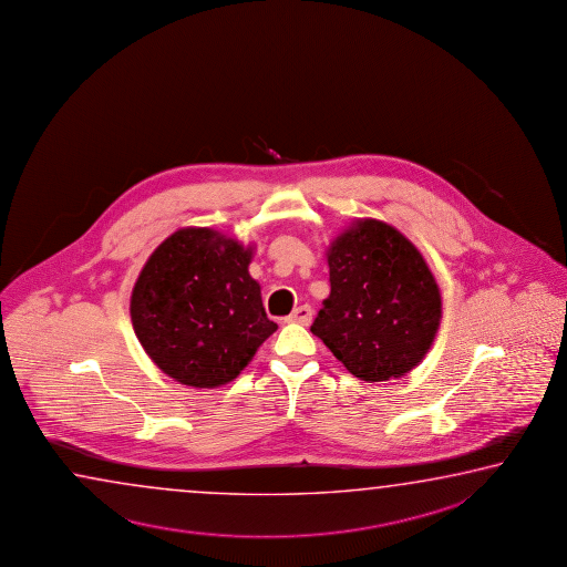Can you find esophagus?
I'll return each instance as SVG.
<instances>
[{
  "instance_id": "obj_1",
  "label": "esophagus",
  "mask_w": 567,
  "mask_h": 567,
  "mask_svg": "<svg viewBox=\"0 0 567 567\" xmlns=\"http://www.w3.org/2000/svg\"><path fill=\"white\" fill-rule=\"evenodd\" d=\"M311 317H313V309L309 306H299V308L293 309V313L288 317V321L289 323H299V326H309Z\"/></svg>"
}]
</instances>
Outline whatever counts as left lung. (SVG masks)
Masks as SVG:
<instances>
[{
	"instance_id": "left-lung-1",
	"label": "left lung",
	"mask_w": 567,
	"mask_h": 567,
	"mask_svg": "<svg viewBox=\"0 0 567 567\" xmlns=\"http://www.w3.org/2000/svg\"><path fill=\"white\" fill-rule=\"evenodd\" d=\"M331 293L311 333L347 371L399 379L429 353L442 317L441 289L421 251L384 221L363 218L327 251Z\"/></svg>"
}]
</instances>
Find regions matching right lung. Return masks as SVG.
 I'll use <instances>...</instances> for the list:
<instances>
[{"label": "right lung", "instance_id": "right-lung-1", "mask_svg": "<svg viewBox=\"0 0 567 567\" xmlns=\"http://www.w3.org/2000/svg\"><path fill=\"white\" fill-rule=\"evenodd\" d=\"M251 248L210 228L174 231L153 251L131 296L146 355L178 383H230L278 326L248 266Z\"/></svg>", "mask_w": 567, "mask_h": 567}]
</instances>
